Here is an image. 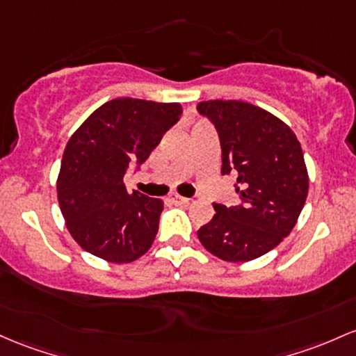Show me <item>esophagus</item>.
<instances>
[{"label":"esophagus","mask_w":356,"mask_h":356,"mask_svg":"<svg viewBox=\"0 0 356 356\" xmlns=\"http://www.w3.org/2000/svg\"><path fill=\"white\" fill-rule=\"evenodd\" d=\"M170 201L174 202V204H177V206H189V204H191V201H193V199L184 197V196H179V194H172V196H170Z\"/></svg>","instance_id":"obj_1"}]
</instances>
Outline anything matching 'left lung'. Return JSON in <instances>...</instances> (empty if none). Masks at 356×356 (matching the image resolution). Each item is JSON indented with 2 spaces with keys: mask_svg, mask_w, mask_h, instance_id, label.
<instances>
[{
  "mask_svg": "<svg viewBox=\"0 0 356 356\" xmlns=\"http://www.w3.org/2000/svg\"><path fill=\"white\" fill-rule=\"evenodd\" d=\"M197 111L216 128L221 174L236 175L240 194V204H214L199 241L221 260L259 259L292 232L304 208L309 177L302 148L284 121L250 103L202 101Z\"/></svg>",
  "mask_w": 356,
  "mask_h": 356,
  "instance_id": "obj_1",
  "label": "left lung"
}]
</instances>
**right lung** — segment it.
Masks as SVG:
<instances>
[{
    "label": "right lung",
    "mask_w": 356,
    "mask_h": 356,
    "mask_svg": "<svg viewBox=\"0 0 356 356\" xmlns=\"http://www.w3.org/2000/svg\"><path fill=\"white\" fill-rule=\"evenodd\" d=\"M182 115L179 103L118 97L97 108L70 136L57 179L65 225L86 252L128 264L148 252L163 201L128 193L123 177L142 165Z\"/></svg>",
    "instance_id": "obj_1"
}]
</instances>
